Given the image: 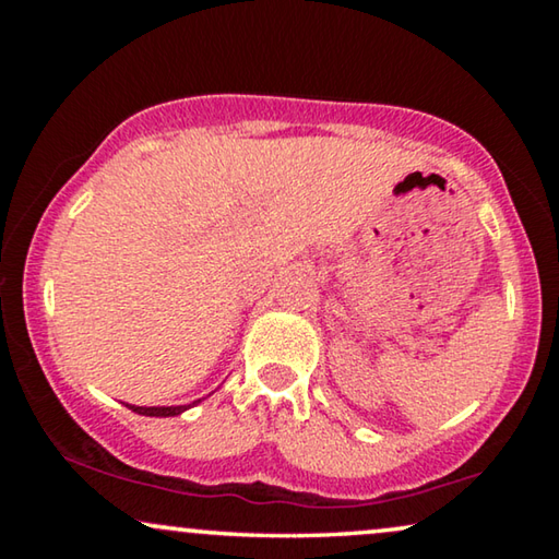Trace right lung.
<instances>
[{
  "mask_svg": "<svg viewBox=\"0 0 559 559\" xmlns=\"http://www.w3.org/2000/svg\"><path fill=\"white\" fill-rule=\"evenodd\" d=\"M128 409H132L135 414H143V416H177L189 409V404L182 406H135V404H126Z\"/></svg>",
  "mask_w": 559,
  "mask_h": 559,
  "instance_id": "1",
  "label": "right lung"
}]
</instances>
